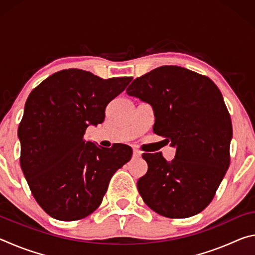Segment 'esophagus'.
<instances>
[{
    "mask_svg": "<svg viewBox=\"0 0 255 255\" xmlns=\"http://www.w3.org/2000/svg\"><path fill=\"white\" fill-rule=\"evenodd\" d=\"M140 155H141V153L139 152V150L133 149V152H132V156H133V157H135V158H138V157H140Z\"/></svg>",
    "mask_w": 255,
    "mask_h": 255,
    "instance_id": "obj_1",
    "label": "esophagus"
}]
</instances>
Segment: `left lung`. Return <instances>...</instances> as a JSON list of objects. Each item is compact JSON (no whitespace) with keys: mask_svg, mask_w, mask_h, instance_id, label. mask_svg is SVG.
Wrapping results in <instances>:
<instances>
[{"mask_svg":"<svg viewBox=\"0 0 255 255\" xmlns=\"http://www.w3.org/2000/svg\"><path fill=\"white\" fill-rule=\"evenodd\" d=\"M126 92L152 106L154 132L176 148L171 162L162 153L143 154L148 170L137 188L144 202L169 218L201 213L231 161L232 120L217 85L196 72L166 65L137 77Z\"/></svg>","mask_w":255,"mask_h":255,"instance_id":"1","label":"left lung"}]
</instances>
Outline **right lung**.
Returning <instances> with one entry per match:
<instances>
[{"label": "right lung", "mask_w": 255, "mask_h": 255, "mask_svg": "<svg viewBox=\"0 0 255 255\" xmlns=\"http://www.w3.org/2000/svg\"><path fill=\"white\" fill-rule=\"evenodd\" d=\"M132 77L103 80L70 68L47 77L29 94L19 125L20 165L32 196L55 219L79 221L101 205L112 175L132 149L83 139L90 125L102 124L106 108Z\"/></svg>", "instance_id": "right-lung-1"}]
</instances>
